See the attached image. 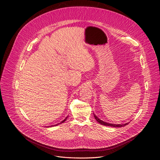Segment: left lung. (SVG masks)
I'll use <instances>...</instances> for the list:
<instances>
[{"mask_svg":"<svg viewBox=\"0 0 160 160\" xmlns=\"http://www.w3.org/2000/svg\"><path fill=\"white\" fill-rule=\"evenodd\" d=\"M94 116L96 120L98 122V123H100V124L103 125L111 126V127H124V126H125L126 125L128 124V123H124V124H114V123H107V122H103V121L99 119L98 118L95 114H94Z\"/></svg>","mask_w":160,"mask_h":160,"instance_id":"1","label":"left lung"}]
</instances>
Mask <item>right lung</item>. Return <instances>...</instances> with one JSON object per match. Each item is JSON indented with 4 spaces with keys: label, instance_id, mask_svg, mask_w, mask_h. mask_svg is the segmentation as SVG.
Returning a JSON list of instances; mask_svg holds the SVG:
<instances>
[{
    "label": "right lung",
    "instance_id": "obj_1",
    "mask_svg": "<svg viewBox=\"0 0 160 160\" xmlns=\"http://www.w3.org/2000/svg\"><path fill=\"white\" fill-rule=\"evenodd\" d=\"M67 118H68V117H66V119H64L62 121V122H61V123H63L64 122H65V121H66V120L67 119ZM58 125V124H57V125H51V127H52V126H55V125Z\"/></svg>",
    "mask_w": 160,
    "mask_h": 160
}]
</instances>
